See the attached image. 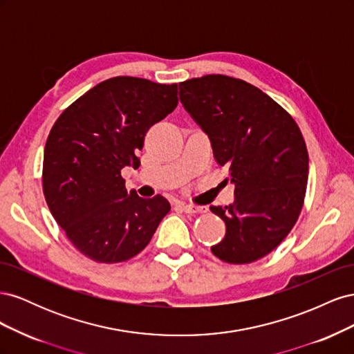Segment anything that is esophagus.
Wrapping results in <instances>:
<instances>
[{
    "label": "esophagus",
    "mask_w": 354,
    "mask_h": 354,
    "mask_svg": "<svg viewBox=\"0 0 354 354\" xmlns=\"http://www.w3.org/2000/svg\"><path fill=\"white\" fill-rule=\"evenodd\" d=\"M180 207L183 208L185 212H189V214H199V212H205L207 211V207L194 205V203H180Z\"/></svg>",
    "instance_id": "34e87169"
}]
</instances>
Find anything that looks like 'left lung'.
I'll return each mask as SVG.
<instances>
[{"mask_svg": "<svg viewBox=\"0 0 354 354\" xmlns=\"http://www.w3.org/2000/svg\"><path fill=\"white\" fill-rule=\"evenodd\" d=\"M180 102L203 133L220 167L229 169L234 201L209 207L226 224L211 246L224 263L248 264L270 254L301 212L308 153L301 131L260 88L226 75L178 84Z\"/></svg>", "mask_w": 354, "mask_h": 354, "instance_id": "1", "label": "left lung"}]
</instances>
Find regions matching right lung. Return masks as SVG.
Returning <instances> with one entry per match:
<instances>
[{
    "mask_svg": "<svg viewBox=\"0 0 354 354\" xmlns=\"http://www.w3.org/2000/svg\"><path fill=\"white\" fill-rule=\"evenodd\" d=\"M177 103V84L115 77L75 100L53 125L42 190L53 217L90 260L133 259L171 209L164 196L145 199L127 192L121 169L138 168L147 130Z\"/></svg>",
    "mask_w": 354,
    "mask_h": 354,
    "instance_id": "obj_1",
    "label": "right lung"
}]
</instances>
